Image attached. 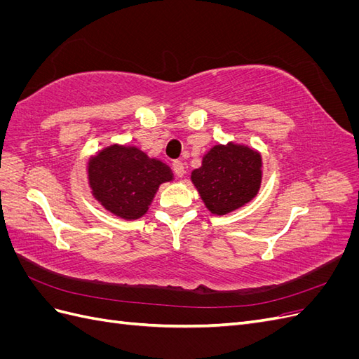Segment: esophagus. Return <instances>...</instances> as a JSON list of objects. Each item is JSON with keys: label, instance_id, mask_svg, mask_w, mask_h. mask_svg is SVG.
Instances as JSON below:
<instances>
[{"label": "esophagus", "instance_id": "34e87169", "mask_svg": "<svg viewBox=\"0 0 359 359\" xmlns=\"http://www.w3.org/2000/svg\"><path fill=\"white\" fill-rule=\"evenodd\" d=\"M172 169H173V172H175V175L178 178H182L184 173H186V168H184V163L180 161V160H175V161L172 163Z\"/></svg>", "mask_w": 359, "mask_h": 359}]
</instances>
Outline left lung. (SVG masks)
Segmentation results:
<instances>
[{
  "label": "left lung",
  "mask_w": 359,
  "mask_h": 359,
  "mask_svg": "<svg viewBox=\"0 0 359 359\" xmlns=\"http://www.w3.org/2000/svg\"><path fill=\"white\" fill-rule=\"evenodd\" d=\"M191 181L212 214L224 215L252 201L262 181V157L245 145H215L203 156Z\"/></svg>",
  "instance_id": "left-lung-1"
}]
</instances>
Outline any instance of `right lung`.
Returning <instances> with one entry per match:
<instances>
[{
	"label": "right lung",
	"mask_w": 359,
	"mask_h": 359,
	"mask_svg": "<svg viewBox=\"0 0 359 359\" xmlns=\"http://www.w3.org/2000/svg\"><path fill=\"white\" fill-rule=\"evenodd\" d=\"M93 196L124 220L142 217L158 186L172 181V170L136 147L111 145L88 161Z\"/></svg>",
	"instance_id": "right-lung-1"
}]
</instances>
